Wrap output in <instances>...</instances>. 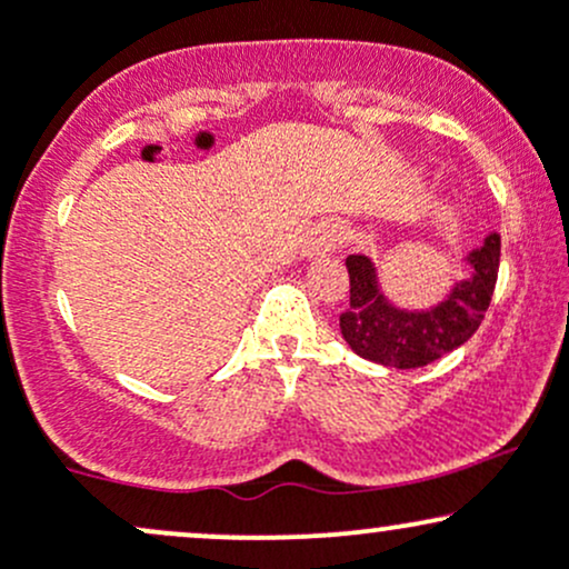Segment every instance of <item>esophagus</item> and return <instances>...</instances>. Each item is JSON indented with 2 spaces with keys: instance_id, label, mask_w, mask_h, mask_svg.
<instances>
[{
  "instance_id": "1",
  "label": "esophagus",
  "mask_w": 569,
  "mask_h": 569,
  "mask_svg": "<svg viewBox=\"0 0 569 569\" xmlns=\"http://www.w3.org/2000/svg\"><path fill=\"white\" fill-rule=\"evenodd\" d=\"M339 240H342V238H339V230L335 224H318V227H312L310 232H307L302 253L307 259L326 257V253L335 251V248L339 246Z\"/></svg>"
}]
</instances>
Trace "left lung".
<instances>
[{
	"label": "left lung",
	"mask_w": 569,
	"mask_h": 569,
	"mask_svg": "<svg viewBox=\"0 0 569 569\" xmlns=\"http://www.w3.org/2000/svg\"><path fill=\"white\" fill-rule=\"evenodd\" d=\"M466 276L449 286L439 302L403 307L388 297L382 276L369 257L345 259L350 272V305L339 316L352 352L385 369H420L466 345L485 321L500 264V234L462 257Z\"/></svg>",
	"instance_id": "obj_1"
}]
</instances>
